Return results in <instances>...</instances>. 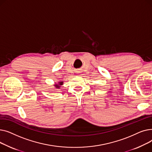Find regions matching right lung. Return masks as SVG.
<instances>
[{
  "mask_svg": "<svg viewBox=\"0 0 152 152\" xmlns=\"http://www.w3.org/2000/svg\"><path fill=\"white\" fill-rule=\"evenodd\" d=\"M62 84H63V82H60V83H59V84H56V85H55V86L56 87V88H59V87H60L59 86L62 85Z\"/></svg>",
  "mask_w": 152,
  "mask_h": 152,
  "instance_id": "add662e5",
  "label": "right lung"
}]
</instances>
